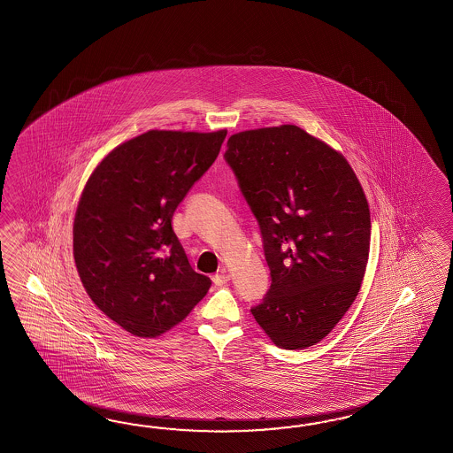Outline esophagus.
Here are the masks:
<instances>
[{
	"instance_id": "1",
	"label": "esophagus",
	"mask_w": 453,
	"mask_h": 453,
	"mask_svg": "<svg viewBox=\"0 0 453 453\" xmlns=\"http://www.w3.org/2000/svg\"><path fill=\"white\" fill-rule=\"evenodd\" d=\"M229 280H231V275L222 268L219 273H216V275L212 276V281H214V285H218V287H222V285H227L229 283Z\"/></svg>"
}]
</instances>
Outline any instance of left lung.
Returning a JSON list of instances; mask_svg holds the SVG:
<instances>
[{"label":"left lung","mask_w":453,"mask_h":453,"mask_svg":"<svg viewBox=\"0 0 453 453\" xmlns=\"http://www.w3.org/2000/svg\"><path fill=\"white\" fill-rule=\"evenodd\" d=\"M224 157L272 275L255 320L280 349L320 342L362 287L372 234L364 188L341 152L295 124L234 134Z\"/></svg>","instance_id":"left-lung-1"}]
</instances>
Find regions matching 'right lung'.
Listing matches in <instances>:
<instances>
[{
  "mask_svg": "<svg viewBox=\"0 0 453 453\" xmlns=\"http://www.w3.org/2000/svg\"><path fill=\"white\" fill-rule=\"evenodd\" d=\"M226 134L147 131L112 149L81 191L78 275L96 308L135 337L170 331L210 289V278L189 265L172 218Z\"/></svg>",
  "mask_w": 453,
  "mask_h": 453,
  "instance_id": "right-lung-1",
  "label": "right lung"
}]
</instances>
